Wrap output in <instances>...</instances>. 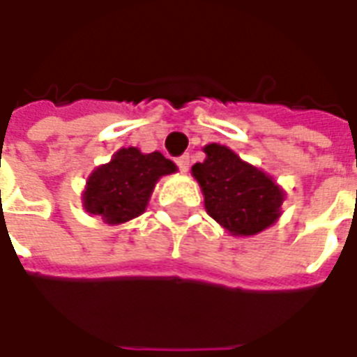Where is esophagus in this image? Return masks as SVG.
<instances>
[{
    "instance_id": "1",
    "label": "esophagus",
    "mask_w": 357,
    "mask_h": 357,
    "mask_svg": "<svg viewBox=\"0 0 357 357\" xmlns=\"http://www.w3.org/2000/svg\"><path fill=\"white\" fill-rule=\"evenodd\" d=\"M176 165H178L181 172H187V170H189V167H190V157L189 155L178 157V159H176Z\"/></svg>"
}]
</instances>
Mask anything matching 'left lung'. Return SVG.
<instances>
[{
  "mask_svg": "<svg viewBox=\"0 0 357 357\" xmlns=\"http://www.w3.org/2000/svg\"><path fill=\"white\" fill-rule=\"evenodd\" d=\"M206 159L192 165L207 215L234 237H250L282 217L285 190L261 168L243 161L228 146H204Z\"/></svg>",
  "mask_w": 357,
  "mask_h": 357,
  "instance_id": "left-lung-1",
  "label": "left lung"
}]
</instances>
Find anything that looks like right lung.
<instances>
[{
	"label": "right lung",
	"instance_id": "right-lung-1",
	"mask_svg": "<svg viewBox=\"0 0 357 357\" xmlns=\"http://www.w3.org/2000/svg\"><path fill=\"white\" fill-rule=\"evenodd\" d=\"M174 172L178 167L161 151L120 148L111 161L92 170L81 202L86 213L102 217L105 224H126L146 211L157 181Z\"/></svg>",
	"mask_w": 357,
	"mask_h": 357
}]
</instances>
